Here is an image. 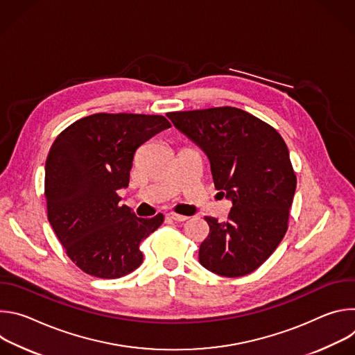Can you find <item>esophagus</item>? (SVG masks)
I'll list each match as a JSON object with an SVG mask.
<instances>
[{
	"label": "esophagus",
	"instance_id": "esophagus-1",
	"mask_svg": "<svg viewBox=\"0 0 355 355\" xmlns=\"http://www.w3.org/2000/svg\"><path fill=\"white\" fill-rule=\"evenodd\" d=\"M167 218L171 219V220H174V222H185V220L188 219V218L184 216V215H178V214H173V212L167 214Z\"/></svg>",
	"mask_w": 355,
	"mask_h": 355
}]
</instances>
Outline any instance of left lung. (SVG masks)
<instances>
[{"label":"left lung","instance_id":"1","mask_svg":"<svg viewBox=\"0 0 355 355\" xmlns=\"http://www.w3.org/2000/svg\"><path fill=\"white\" fill-rule=\"evenodd\" d=\"M207 155L215 188L232 200L226 222L207 216L209 234L199 263L222 277L257 270L281 243L296 189L289 151L279 133L232 107L167 114Z\"/></svg>","mask_w":355,"mask_h":355}]
</instances>
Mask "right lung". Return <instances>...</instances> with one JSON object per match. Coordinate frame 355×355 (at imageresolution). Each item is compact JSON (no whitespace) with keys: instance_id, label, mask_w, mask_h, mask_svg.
Listing matches in <instances>:
<instances>
[{"instance_id":"add662e5","label":"right lung","mask_w":355,"mask_h":355,"mask_svg":"<svg viewBox=\"0 0 355 355\" xmlns=\"http://www.w3.org/2000/svg\"><path fill=\"white\" fill-rule=\"evenodd\" d=\"M171 128L162 115L95 114L63 130L44 166L47 219L71 261L96 278H121L143 261L141 240L164 220L119 205L136 150Z\"/></svg>"}]
</instances>
